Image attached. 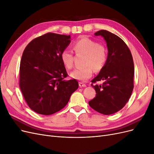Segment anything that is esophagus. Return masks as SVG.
<instances>
[{
    "mask_svg": "<svg viewBox=\"0 0 154 154\" xmlns=\"http://www.w3.org/2000/svg\"><path fill=\"white\" fill-rule=\"evenodd\" d=\"M79 86H80V87H85L86 85L82 82H79Z\"/></svg>",
    "mask_w": 154,
    "mask_h": 154,
    "instance_id": "34e87169",
    "label": "esophagus"
}]
</instances>
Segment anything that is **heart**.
Listing matches in <instances>:
<instances>
[{
  "mask_svg": "<svg viewBox=\"0 0 154 154\" xmlns=\"http://www.w3.org/2000/svg\"><path fill=\"white\" fill-rule=\"evenodd\" d=\"M73 49L76 54H84V67L74 70L70 74L73 79L85 81L93 74V69L100 71L103 67L107 59V51L103 45L98 44L94 40L88 37H82L73 44ZM60 58L64 66L68 69L73 67V54L72 52L63 50L60 54Z\"/></svg>",
  "mask_w": 154,
  "mask_h": 154,
  "instance_id": "heart-1",
  "label": "heart"
}]
</instances>
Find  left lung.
Masks as SVG:
<instances>
[{
	"label": "left lung",
	"mask_w": 154,
	"mask_h": 154,
	"mask_svg": "<svg viewBox=\"0 0 154 154\" xmlns=\"http://www.w3.org/2000/svg\"><path fill=\"white\" fill-rule=\"evenodd\" d=\"M95 36L103 37L108 49V55L103 67L92 83L103 80L102 85L91 86L96 91V97L88 104L96 111L104 115L112 114L127 103L134 88V66L132 56L124 41L106 30H100Z\"/></svg>",
	"instance_id": "1"
}]
</instances>
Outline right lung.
<instances>
[{
  "label": "right lung",
  "instance_id": "add662e5",
  "mask_svg": "<svg viewBox=\"0 0 154 154\" xmlns=\"http://www.w3.org/2000/svg\"><path fill=\"white\" fill-rule=\"evenodd\" d=\"M71 43V36L48 32L26 46L20 65V88L29 108L51 115L66 106L78 82L66 80L60 54Z\"/></svg>",
  "mask_w": 154,
  "mask_h": 154
}]
</instances>
